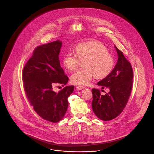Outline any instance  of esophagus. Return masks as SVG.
<instances>
[{"label": "esophagus", "instance_id": "obj_1", "mask_svg": "<svg viewBox=\"0 0 154 154\" xmlns=\"http://www.w3.org/2000/svg\"><path fill=\"white\" fill-rule=\"evenodd\" d=\"M85 87L83 86H81V85H77L76 86V89L77 90H81L82 89H83Z\"/></svg>", "mask_w": 154, "mask_h": 154}]
</instances>
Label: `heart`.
Returning a JSON list of instances; mask_svg holds the SVG:
<instances>
[{
	"label": "heart",
	"mask_w": 154,
	"mask_h": 154,
	"mask_svg": "<svg viewBox=\"0 0 154 154\" xmlns=\"http://www.w3.org/2000/svg\"><path fill=\"white\" fill-rule=\"evenodd\" d=\"M75 51H69L63 57V66L69 72L78 68L81 61H85V69L75 71L71 77V81L77 85H88L95 77L103 79L113 70L115 60L106 47L98 41L79 44Z\"/></svg>",
	"instance_id": "obj_1"
}]
</instances>
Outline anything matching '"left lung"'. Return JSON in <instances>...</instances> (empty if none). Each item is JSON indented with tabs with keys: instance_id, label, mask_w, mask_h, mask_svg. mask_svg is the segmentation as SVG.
<instances>
[{
	"instance_id": "1",
	"label": "left lung",
	"mask_w": 154,
	"mask_h": 154,
	"mask_svg": "<svg viewBox=\"0 0 154 154\" xmlns=\"http://www.w3.org/2000/svg\"><path fill=\"white\" fill-rule=\"evenodd\" d=\"M118 60L112 72L99 82V86L107 87L109 92L102 95L99 90L93 88L91 106L96 116L109 121L118 116L125 107L133 85V69L122 52L115 46Z\"/></svg>"
}]
</instances>
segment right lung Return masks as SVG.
I'll return each mask as SVG.
<instances>
[{
  "label": "right lung",
  "mask_w": 154,
  "mask_h": 154,
  "mask_svg": "<svg viewBox=\"0 0 154 154\" xmlns=\"http://www.w3.org/2000/svg\"><path fill=\"white\" fill-rule=\"evenodd\" d=\"M61 41L38 46L22 71L25 91L37 114L45 120L57 123L62 119L68 108V97L74 85L66 86L59 92L53 90L55 84L66 85L69 77L60 66Z\"/></svg>",
  "instance_id": "right-lung-1"
}]
</instances>
